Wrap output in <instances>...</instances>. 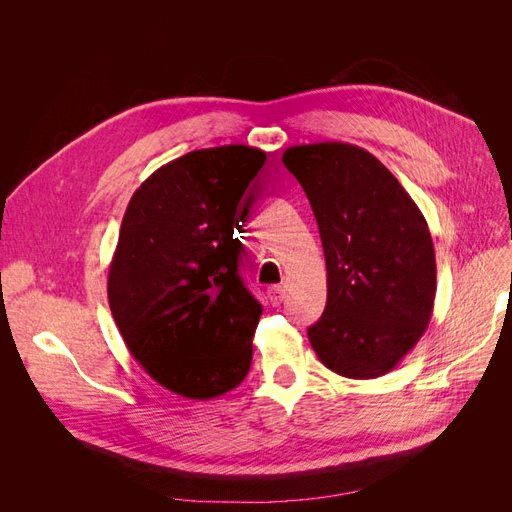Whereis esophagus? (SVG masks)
Instances as JSON below:
<instances>
[{
	"label": "esophagus",
	"mask_w": 512,
	"mask_h": 512,
	"mask_svg": "<svg viewBox=\"0 0 512 512\" xmlns=\"http://www.w3.org/2000/svg\"><path fill=\"white\" fill-rule=\"evenodd\" d=\"M267 294H270V301H272L274 305H280L282 299H284V286H282V284L272 286L270 290H267Z\"/></svg>",
	"instance_id": "obj_1"
}]
</instances>
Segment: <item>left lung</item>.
I'll return each instance as SVG.
<instances>
[{"label":"left lung","instance_id":"8db88e82","mask_svg":"<svg viewBox=\"0 0 512 512\" xmlns=\"http://www.w3.org/2000/svg\"><path fill=\"white\" fill-rule=\"evenodd\" d=\"M282 161L311 203L326 255V311L307 330L313 351L342 378H380L432 319L436 253L423 213L357 145H294Z\"/></svg>","mask_w":512,"mask_h":512}]
</instances>
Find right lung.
<instances>
[{"mask_svg": "<svg viewBox=\"0 0 512 512\" xmlns=\"http://www.w3.org/2000/svg\"><path fill=\"white\" fill-rule=\"evenodd\" d=\"M263 164L265 151L247 145L191 151L155 170L126 207L107 301L130 355L184 398L222 396L249 373L263 307L242 282L234 230Z\"/></svg>", "mask_w": 512, "mask_h": 512, "instance_id": "right-lung-1", "label": "right lung"}]
</instances>
